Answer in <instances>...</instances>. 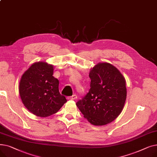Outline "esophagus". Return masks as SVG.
Here are the masks:
<instances>
[{"mask_svg":"<svg viewBox=\"0 0 157 157\" xmlns=\"http://www.w3.org/2000/svg\"><path fill=\"white\" fill-rule=\"evenodd\" d=\"M76 98H77V95H73L72 96H70V97H67V99H69V100H76Z\"/></svg>","mask_w":157,"mask_h":157,"instance_id":"obj_1","label":"esophagus"}]
</instances>
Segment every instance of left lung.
I'll use <instances>...</instances> for the list:
<instances>
[{"label": "left lung", "mask_w": 157, "mask_h": 157, "mask_svg": "<svg viewBox=\"0 0 157 157\" xmlns=\"http://www.w3.org/2000/svg\"><path fill=\"white\" fill-rule=\"evenodd\" d=\"M88 93L76 105L91 124L102 126L116 119L121 113L127 98L126 81L119 70L107 62L91 69Z\"/></svg>", "instance_id": "obj_1"}]
</instances>
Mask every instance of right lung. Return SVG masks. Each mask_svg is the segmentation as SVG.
Here are the masks:
<instances>
[{"mask_svg":"<svg viewBox=\"0 0 157 157\" xmlns=\"http://www.w3.org/2000/svg\"><path fill=\"white\" fill-rule=\"evenodd\" d=\"M53 66L44 62L33 63L22 75L19 93L23 104L32 114L47 117L57 113L67 102L53 76Z\"/></svg>","mask_w":157,"mask_h":157,"instance_id":"right-lung-1","label":"right lung"}]
</instances>
